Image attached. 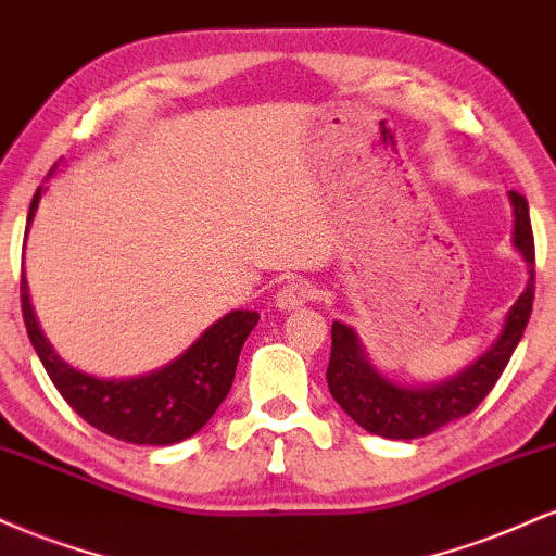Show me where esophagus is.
<instances>
[{
  "label": "esophagus",
  "mask_w": 556,
  "mask_h": 556,
  "mask_svg": "<svg viewBox=\"0 0 556 556\" xmlns=\"http://www.w3.org/2000/svg\"><path fill=\"white\" fill-rule=\"evenodd\" d=\"M314 298H316L314 285L303 282V279H292V282H287L282 290L277 292V305L282 311H292V308H300V305H305Z\"/></svg>",
  "instance_id": "obj_1"
}]
</instances>
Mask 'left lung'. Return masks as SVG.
<instances>
[{
	"label": "left lung",
	"mask_w": 556,
	"mask_h": 556,
	"mask_svg": "<svg viewBox=\"0 0 556 556\" xmlns=\"http://www.w3.org/2000/svg\"><path fill=\"white\" fill-rule=\"evenodd\" d=\"M509 203H513L515 216L513 242L522 253L526 264L531 266V271H528L531 277H528L522 295L507 311L496 342L465 371L439 381V384L400 387L376 374L353 329L340 321L331 324V358L327 368L329 392L337 400V405L366 431L384 439L429 437L431 431L473 413L500 381L515 348H518L522 331L528 327L535 292V248L528 201L518 190H509Z\"/></svg>",
	"instance_id": "obj_1"
}]
</instances>
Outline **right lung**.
I'll list each match as a JSON object with an SVG mask.
<instances>
[{
  "instance_id": "add662e5",
  "label": "right lung",
  "mask_w": 556,
  "mask_h": 556,
  "mask_svg": "<svg viewBox=\"0 0 556 556\" xmlns=\"http://www.w3.org/2000/svg\"><path fill=\"white\" fill-rule=\"evenodd\" d=\"M38 201L41 188L30 201L28 227ZM21 303L30 344L67 405L106 437L151 446L182 442L208 424L229 394L242 344L258 324L256 311H232L203 331L169 366L117 381L83 374L54 353L38 329L25 277L21 279Z\"/></svg>"
}]
</instances>
